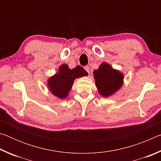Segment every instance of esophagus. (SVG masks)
Returning <instances> with one entry per match:
<instances>
[{
  "instance_id": "obj_1",
  "label": "esophagus",
  "mask_w": 161,
  "mask_h": 161,
  "mask_svg": "<svg viewBox=\"0 0 161 161\" xmlns=\"http://www.w3.org/2000/svg\"><path fill=\"white\" fill-rule=\"evenodd\" d=\"M84 69H85V70L86 71V72H88L89 74V66H86V67H84Z\"/></svg>"
}]
</instances>
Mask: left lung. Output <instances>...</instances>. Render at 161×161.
Here are the masks:
<instances>
[{
  "label": "left lung",
  "mask_w": 161,
  "mask_h": 161,
  "mask_svg": "<svg viewBox=\"0 0 161 161\" xmlns=\"http://www.w3.org/2000/svg\"><path fill=\"white\" fill-rule=\"evenodd\" d=\"M93 74L99 93L103 97L115 94L124 84V75L107 62L101 64Z\"/></svg>",
  "instance_id": "1"
}]
</instances>
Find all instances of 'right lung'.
<instances>
[{
	"instance_id": "1",
	"label": "right lung",
	"mask_w": 161,
	"mask_h": 161,
	"mask_svg": "<svg viewBox=\"0 0 161 161\" xmlns=\"http://www.w3.org/2000/svg\"><path fill=\"white\" fill-rule=\"evenodd\" d=\"M85 69L81 66L69 69L66 64L59 67L58 72L47 80V87L54 96L59 99H65L69 95L75 79L87 76Z\"/></svg>"
}]
</instances>
